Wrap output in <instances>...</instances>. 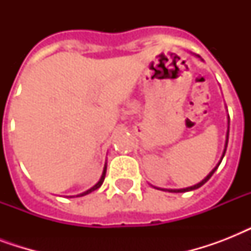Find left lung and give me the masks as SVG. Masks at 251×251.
I'll return each mask as SVG.
<instances>
[{
	"instance_id": "left-lung-1",
	"label": "left lung",
	"mask_w": 251,
	"mask_h": 251,
	"mask_svg": "<svg viewBox=\"0 0 251 251\" xmlns=\"http://www.w3.org/2000/svg\"><path fill=\"white\" fill-rule=\"evenodd\" d=\"M197 57H198V58H201V56H197ZM201 60H202V58H201ZM228 118H229V116H228ZM228 138H229V120H228V131H226V147H224V152H223V155H222V159H220V161H219V163H218V165H216V167H215L214 169H212V171H211L210 173H208V175H207V177H204V178H203L202 181H201V182H199V183H197V185H194V186H190V187H185V189H159V187H156V189H159V190L169 191V193H185V191H191V190H195V189H198V187L203 186V185H204V183H206L207 181H208V179L211 178V176L214 175V173H215V171H216V169H218V167H219V165H220V163H222L223 157H224V155H226V146H228Z\"/></svg>"
}]
</instances>
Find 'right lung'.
Listing matches in <instances>:
<instances>
[{
	"label": "right lung",
	"instance_id": "right-lung-1",
	"mask_svg": "<svg viewBox=\"0 0 251 251\" xmlns=\"http://www.w3.org/2000/svg\"><path fill=\"white\" fill-rule=\"evenodd\" d=\"M105 173H106V164L104 165V171H102V175H101V177H100V179H99V182L96 183V185H94V186L91 187V189H88L87 191H84V193H82V194L78 195V197H83V195H86V194H90V193H92V191L96 190V189H99V187L101 186L102 182H104V178H105Z\"/></svg>",
	"mask_w": 251,
	"mask_h": 251
}]
</instances>
